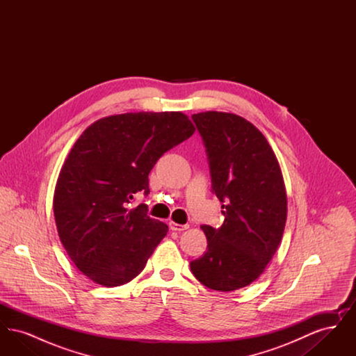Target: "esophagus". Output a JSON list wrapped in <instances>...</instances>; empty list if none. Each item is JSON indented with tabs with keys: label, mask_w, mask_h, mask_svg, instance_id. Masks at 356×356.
<instances>
[{
	"label": "esophagus",
	"mask_w": 356,
	"mask_h": 356,
	"mask_svg": "<svg viewBox=\"0 0 356 356\" xmlns=\"http://www.w3.org/2000/svg\"><path fill=\"white\" fill-rule=\"evenodd\" d=\"M170 228L172 231H177V232H181V231H186L189 228L188 224H179L176 221H170Z\"/></svg>",
	"instance_id": "34e87169"
}]
</instances>
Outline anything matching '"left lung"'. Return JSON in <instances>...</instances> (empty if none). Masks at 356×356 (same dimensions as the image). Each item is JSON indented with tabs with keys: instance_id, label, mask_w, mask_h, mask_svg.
Returning <instances> with one entry per match:
<instances>
[{
	"instance_id": "8db88e82",
	"label": "left lung",
	"mask_w": 356,
	"mask_h": 356,
	"mask_svg": "<svg viewBox=\"0 0 356 356\" xmlns=\"http://www.w3.org/2000/svg\"><path fill=\"white\" fill-rule=\"evenodd\" d=\"M192 119L225 219L220 228L202 225L208 250L191 261V271L205 287L235 291L254 282L279 248L287 220L283 175L270 143L248 120L216 111Z\"/></svg>"
}]
</instances>
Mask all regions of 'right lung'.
I'll use <instances>...</instances> for the list:
<instances>
[{"label":"right lung","instance_id":"obj_1","mask_svg":"<svg viewBox=\"0 0 356 356\" xmlns=\"http://www.w3.org/2000/svg\"><path fill=\"white\" fill-rule=\"evenodd\" d=\"M181 112L122 113L90 124L73 144L53 196L60 240L74 266L97 284L122 286L144 270L168 225L131 208L149 193L156 161L195 132Z\"/></svg>","mask_w":356,"mask_h":356}]
</instances>
